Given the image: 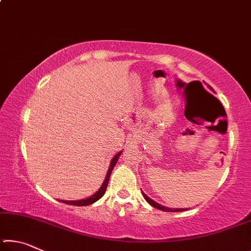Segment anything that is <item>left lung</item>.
Wrapping results in <instances>:
<instances>
[{"label":"left lung","instance_id":"8db88e82","mask_svg":"<svg viewBox=\"0 0 251 251\" xmlns=\"http://www.w3.org/2000/svg\"><path fill=\"white\" fill-rule=\"evenodd\" d=\"M210 90H212L211 87H209ZM142 194H143V196H144V198L146 199V201L150 203L151 206H152V207H155V208H157V209H159V210H163V211H168V212H176V211H184V210H186V209H182V208H175V209H173V208H168V207H164V206H161V205H159L158 202H156V201H152V199H151L150 197L148 196H146V194H144L143 192H142Z\"/></svg>","mask_w":251,"mask_h":251}]
</instances>
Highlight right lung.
<instances>
[{"label": "right lung", "mask_w": 251, "mask_h": 251, "mask_svg": "<svg viewBox=\"0 0 251 251\" xmlns=\"http://www.w3.org/2000/svg\"><path fill=\"white\" fill-rule=\"evenodd\" d=\"M122 154V151L117 152V154L113 157L112 161H110V165H109V168L107 171V174H106V177L104 179V182L101 184L100 188L97 190L95 194H93L91 197L88 198H85V199H80V201H61L62 202L67 203V205H74V206H88V205H92L93 202H95L100 199L101 197L104 196V194L106 192V188H107V185H108V181H109V177H110V174H112V171L114 166H115L118 158H120V156Z\"/></svg>", "instance_id": "1"}]
</instances>
